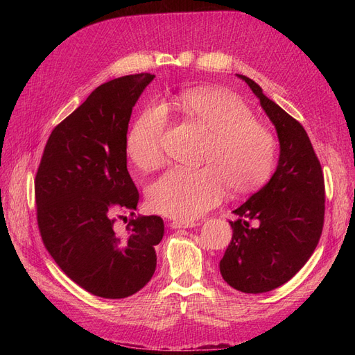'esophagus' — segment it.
<instances>
[{"label":"esophagus","mask_w":355,"mask_h":355,"mask_svg":"<svg viewBox=\"0 0 355 355\" xmlns=\"http://www.w3.org/2000/svg\"><path fill=\"white\" fill-rule=\"evenodd\" d=\"M170 227L173 230H179V228H194L197 227L196 222H189V220H173L170 222Z\"/></svg>","instance_id":"obj_1"}]
</instances>
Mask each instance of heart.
I'll return each instance as SVG.
<instances>
[{"mask_svg": "<svg viewBox=\"0 0 355 355\" xmlns=\"http://www.w3.org/2000/svg\"><path fill=\"white\" fill-rule=\"evenodd\" d=\"M170 108L191 118L210 133L201 168L173 167L148 188V204L168 218L189 220L201 216L227 196L252 191L270 178L275 161V141L268 128L253 120L237 94L198 87L182 92ZM167 114L161 105H149L125 136V153L141 170H151L163 159V133Z\"/></svg>", "mask_w": 355, "mask_h": 355, "instance_id": "obj_1", "label": "heart"}]
</instances>
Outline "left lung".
Segmentation results:
<instances>
[{"label":"left lung","mask_w":355,"mask_h":355,"mask_svg":"<svg viewBox=\"0 0 355 355\" xmlns=\"http://www.w3.org/2000/svg\"><path fill=\"white\" fill-rule=\"evenodd\" d=\"M235 75L275 127L280 155L266 185L232 211L239 219L230 222L232 240L219 270L240 292L263 293L287 283L314 253L324 220V179L305 128L253 80Z\"/></svg>","instance_id":"8db88e82"}]
</instances>
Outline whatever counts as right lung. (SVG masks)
I'll return each mask as SVG.
<instances>
[{
	"mask_svg": "<svg viewBox=\"0 0 355 355\" xmlns=\"http://www.w3.org/2000/svg\"><path fill=\"white\" fill-rule=\"evenodd\" d=\"M154 78L125 75L96 87L51 132L37 171L38 227L46 249L72 282L94 296H132L155 272L163 219L137 218L128 223L127 237L116 235L112 219L114 209L137 207L125 136L133 106Z\"/></svg>",
	"mask_w": 355,
	"mask_h": 355,
	"instance_id": "right-lung-1",
	"label": "right lung"
}]
</instances>
